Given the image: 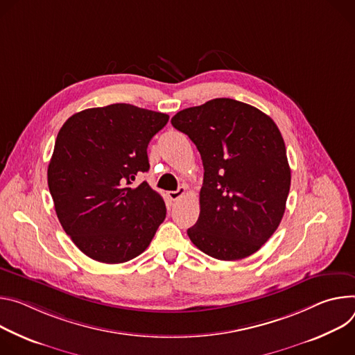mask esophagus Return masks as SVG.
Masks as SVG:
<instances>
[{
    "label": "esophagus",
    "mask_w": 355,
    "mask_h": 355,
    "mask_svg": "<svg viewBox=\"0 0 355 355\" xmlns=\"http://www.w3.org/2000/svg\"><path fill=\"white\" fill-rule=\"evenodd\" d=\"M186 193V187H179L178 190H175V191H168V198L172 200V202H176V200H179L182 196Z\"/></svg>",
    "instance_id": "obj_1"
}]
</instances>
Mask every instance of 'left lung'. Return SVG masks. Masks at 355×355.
Masks as SVG:
<instances>
[{
	"label": "left lung",
	"instance_id": "8db88e82",
	"mask_svg": "<svg viewBox=\"0 0 355 355\" xmlns=\"http://www.w3.org/2000/svg\"><path fill=\"white\" fill-rule=\"evenodd\" d=\"M171 123L199 149L205 168L200 216L189 239L221 261L252 255L277 231L291 189L279 128L258 108L232 98L184 108Z\"/></svg>",
	"mask_w": 355,
	"mask_h": 355
}]
</instances>
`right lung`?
Instances as JSON below:
<instances>
[{"mask_svg": "<svg viewBox=\"0 0 355 355\" xmlns=\"http://www.w3.org/2000/svg\"><path fill=\"white\" fill-rule=\"evenodd\" d=\"M169 115L131 104L76 112L60 128L48 166L58 218L76 247L94 261L123 263L142 254L166 217L146 182V148Z\"/></svg>", "mask_w": 355, "mask_h": 355, "instance_id": "add662e5", "label": "right lung"}]
</instances>
